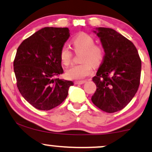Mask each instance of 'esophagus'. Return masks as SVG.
Returning <instances> with one entry per match:
<instances>
[{
	"instance_id": "1",
	"label": "esophagus",
	"mask_w": 152,
	"mask_h": 152,
	"mask_svg": "<svg viewBox=\"0 0 152 152\" xmlns=\"http://www.w3.org/2000/svg\"><path fill=\"white\" fill-rule=\"evenodd\" d=\"M84 83H86V81H75V84H79V85H82Z\"/></svg>"
}]
</instances>
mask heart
I'll return each instance as SVG.
<instances>
[{
    "mask_svg": "<svg viewBox=\"0 0 152 152\" xmlns=\"http://www.w3.org/2000/svg\"><path fill=\"white\" fill-rule=\"evenodd\" d=\"M72 45L76 52L82 50L80 55L81 63L73 66L68 69L66 76L69 79H82L90 76L93 72V68L102 64L105 56L104 48L95 44V40L86 33H80L72 39ZM59 57L63 64L68 66L71 64L73 53L70 48L64 45L59 52Z\"/></svg>",
    "mask_w": 152,
    "mask_h": 152,
    "instance_id": "obj_1",
    "label": "heart"
}]
</instances>
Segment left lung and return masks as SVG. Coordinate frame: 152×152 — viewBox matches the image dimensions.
I'll return each instance as SVG.
<instances>
[{"label":"left lung","mask_w":152,"mask_h":152,"mask_svg":"<svg viewBox=\"0 0 152 152\" xmlns=\"http://www.w3.org/2000/svg\"><path fill=\"white\" fill-rule=\"evenodd\" d=\"M105 56L93 81L95 106L107 113L123 109L135 96L140 84L142 61L132 41L109 28H98Z\"/></svg>","instance_id":"8db88e82"}]
</instances>
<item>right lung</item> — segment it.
I'll return each instance as SVG.
<instances>
[{
    "instance_id": "1",
    "label": "right lung",
    "mask_w": 152,
    "mask_h": 152,
    "mask_svg": "<svg viewBox=\"0 0 152 152\" xmlns=\"http://www.w3.org/2000/svg\"><path fill=\"white\" fill-rule=\"evenodd\" d=\"M70 36L68 28L46 27L20 43L13 61L19 91L36 109L48 111L60 105L73 81L54 78L64 73L61 48Z\"/></svg>"
}]
</instances>
